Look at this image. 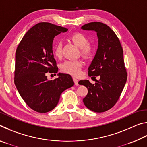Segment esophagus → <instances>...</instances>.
<instances>
[{"label": "esophagus", "mask_w": 147, "mask_h": 147, "mask_svg": "<svg viewBox=\"0 0 147 147\" xmlns=\"http://www.w3.org/2000/svg\"><path fill=\"white\" fill-rule=\"evenodd\" d=\"M73 81L74 82V84H75V86H78V80L75 78H73Z\"/></svg>", "instance_id": "1"}]
</instances>
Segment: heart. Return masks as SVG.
<instances>
[{
	"label": "heart",
	"instance_id": "obj_1",
	"mask_svg": "<svg viewBox=\"0 0 147 147\" xmlns=\"http://www.w3.org/2000/svg\"><path fill=\"white\" fill-rule=\"evenodd\" d=\"M72 42L80 48L81 55L86 58H88L93 53V47L89 44V39L80 32H76L71 36ZM54 55L56 58H60L62 55V43L58 42L54 48ZM83 67L82 61L80 60H67L61 65V70L65 73L72 76H79Z\"/></svg>",
	"mask_w": 147,
	"mask_h": 147
}]
</instances>
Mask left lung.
Here are the masks:
<instances>
[{
	"mask_svg": "<svg viewBox=\"0 0 147 147\" xmlns=\"http://www.w3.org/2000/svg\"><path fill=\"white\" fill-rule=\"evenodd\" d=\"M84 30H93L98 37V49L88 68V75L100 79L95 84L88 80L79 81L86 86L88 93L83 102L94 112H104L115 105L123 90L127 80L124 66L123 50L117 36L108 26L100 22L84 24Z\"/></svg>",
	"mask_w": 147,
	"mask_h": 147,
	"instance_id": "left-lung-1",
	"label": "left lung"
}]
</instances>
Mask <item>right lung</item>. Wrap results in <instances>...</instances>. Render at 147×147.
Returning a JSON list of instances; mask_svg holds the SVG:
<instances>
[{
	"label": "right lung",
	"instance_id": "right-lung-1",
	"mask_svg": "<svg viewBox=\"0 0 147 147\" xmlns=\"http://www.w3.org/2000/svg\"><path fill=\"white\" fill-rule=\"evenodd\" d=\"M68 29L49 23L36 24L24 35L16 53L14 82L26 104L39 113H47L58 104L61 93L74 86L71 75L58 73L47 79V74L58 73L54 58V37Z\"/></svg>",
	"mask_w": 147,
	"mask_h": 147
}]
</instances>
